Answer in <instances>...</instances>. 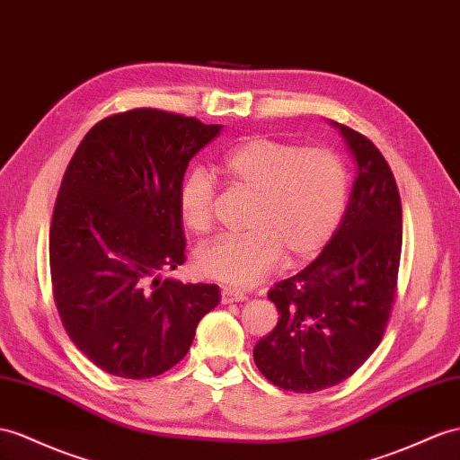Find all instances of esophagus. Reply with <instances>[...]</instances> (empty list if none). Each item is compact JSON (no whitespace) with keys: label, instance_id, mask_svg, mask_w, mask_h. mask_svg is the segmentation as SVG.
Returning <instances> with one entry per match:
<instances>
[{"label":"esophagus","instance_id":"esophagus-1","mask_svg":"<svg viewBox=\"0 0 460 460\" xmlns=\"http://www.w3.org/2000/svg\"><path fill=\"white\" fill-rule=\"evenodd\" d=\"M244 299H246L244 293H241V291H237V289H233V288H223V289H221V303H223V305L239 303V301H244Z\"/></svg>","mask_w":460,"mask_h":460}]
</instances>
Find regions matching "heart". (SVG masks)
<instances>
[{
  "mask_svg": "<svg viewBox=\"0 0 460 460\" xmlns=\"http://www.w3.org/2000/svg\"><path fill=\"white\" fill-rule=\"evenodd\" d=\"M227 181L252 196L244 234L219 237L196 254L198 272L231 288L264 279L279 258L299 264L332 239L344 217L349 176L344 161L326 147H301L252 137L221 159ZM214 182L202 169L186 176L179 211L192 233L214 226Z\"/></svg>",
  "mask_w": 460,
  "mask_h": 460,
  "instance_id": "obj_1",
  "label": "heart"
}]
</instances>
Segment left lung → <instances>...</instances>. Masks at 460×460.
Returning a JSON list of instances; mask_svg holds the SVG:
<instances>
[{
    "label": "left lung",
    "mask_w": 460,
    "mask_h": 460,
    "mask_svg": "<svg viewBox=\"0 0 460 460\" xmlns=\"http://www.w3.org/2000/svg\"><path fill=\"white\" fill-rule=\"evenodd\" d=\"M358 164L346 214L314 261L270 289L278 324L254 346L270 383L316 393L356 373L381 344L396 296L402 206L391 167L365 136L332 122Z\"/></svg>",
    "instance_id": "obj_1"
}]
</instances>
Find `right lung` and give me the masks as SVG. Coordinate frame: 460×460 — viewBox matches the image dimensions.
I'll return each mask as SVG.
<instances>
[{"label": "right lung", "instance_id": "1", "mask_svg": "<svg viewBox=\"0 0 460 460\" xmlns=\"http://www.w3.org/2000/svg\"><path fill=\"white\" fill-rule=\"evenodd\" d=\"M221 132L192 116L134 109L93 126L56 198L50 276L58 313L84 356L149 379L179 363L216 284L159 279L186 256L179 190L188 163Z\"/></svg>", "mask_w": 460, "mask_h": 460}]
</instances>
